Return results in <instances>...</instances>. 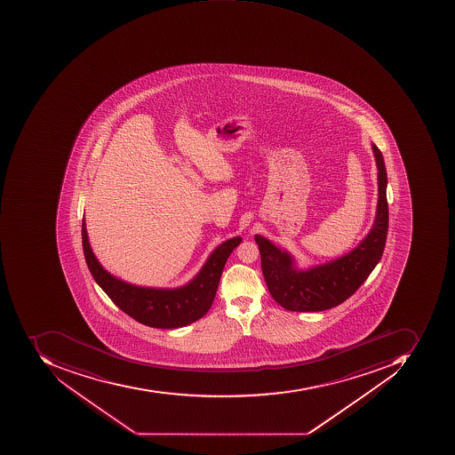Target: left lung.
<instances>
[{
    "instance_id": "1",
    "label": "left lung",
    "mask_w": 455,
    "mask_h": 455,
    "mask_svg": "<svg viewBox=\"0 0 455 455\" xmlns=\"http://www.w3.org/2000/svg\"><path fill=\"white\" fill-rule=\"evenodd\" d=\"M378 167L379 198L371 228L353 250L339 259L302 269L291 252L256 235L261 269L270 295L292 312H323L338 307L368 279L380 261L388 231L387 171L383 155L371 143Z\"/></svg>"
}]
</instances>
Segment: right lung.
<instances>
[{"label": "right lung", "instance_id": "1", "mask_svg": "<svg viewBox=\"0 0 455 455\" xmlns=\"http://www.w3.org/2000/svg\"><path fill=\"white\" fill-rule=\"evenodd\" d=\"M241 242V236H234L219 244L198 274L185 285L176 288L143 287L113 276L100 264L90 246L84 217L82 221L84 259L95 283L125 315L140 324L161 330L186 327L208 313L216 297L224 265Z\"/></svg>", "mask_w": 455, "mask_h": 455}]
</instances>
